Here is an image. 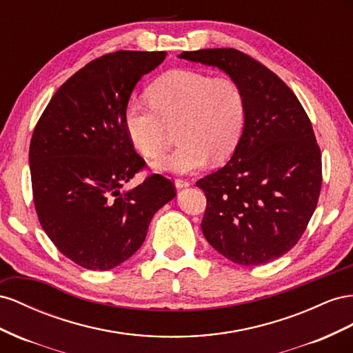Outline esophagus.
I'll use <instances>...</instances> for the list:
<instances>
[{
  "mask_svg": "<svg viewBox=\"0 0 353 353\" xmlns=\"http://www.w3.org/2000/svg\"><path fill=\"white\" fill-rule=\"evenodd\" d=\"M174 183H176V188H179V189L180 188H188L190 185V182L186 179H176Z\"/></svg>",
  "mask_w": 353,
  "mask_h": 353,
  "instance_id": "obj_1",
  "label": "esophagus"
}]
</instances>
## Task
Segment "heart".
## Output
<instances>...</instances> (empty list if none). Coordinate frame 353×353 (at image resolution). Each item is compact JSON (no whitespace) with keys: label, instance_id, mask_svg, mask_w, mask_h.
Returning <instances> with one entry per match:
<instances>
[{"label":"heart","instance_id":"obj_1","mask_svg":"<svg viewBox=\"0 0 353 353\" xmlns=\"http://www.w3.org/2000/svg\"><path fill=\"white\" fill-rule=\"evenodd\" d=\"M149 102L132 99L124 123L133 146L145 158L167 149L171 130L179 145L155 168L188 174L234 154L245 125V97L232 78L174 69L148 88Z\"/></svg>","mask_w":353,"mask_h":353}]
</instances>
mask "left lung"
<instances>
[{
  "instance_id": "8db88e82",
  "label": "left lung",
  "mask_w": 353,
  "mask_h": 353,
  "mask_svg": "<svg viewBox=\"0 0 353 353\" xmlns=\"http://www.w3.org/2000/svg\"><path fill=\"white\" fill-rule=\"evenodd\" d=\"M180 57L221 69L245 97V125L232 158L196 182L207 198L203 234L234 263H269L299 243L318 204L322 163L310 119L283 79L239 50Z\"/></svg>"
}]
</instances>
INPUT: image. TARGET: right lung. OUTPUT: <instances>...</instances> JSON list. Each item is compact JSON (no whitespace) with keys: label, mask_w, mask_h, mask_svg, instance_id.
<instances>
[{"label":"right lung","mask_w":353,"mask_h":353,"mask_svg":"<svg viewBox=\"0 0 353 353\" xmlns=\"http://www.w3.org/2000/svg\"><path fill=\"white\" fill-rule=\"evenodd\" d=\"M165 52L108 53L65 81L39 117L29 146L34 205L57 250L90 270H109L143 244L157 211L176 186L150 174L130 140L124 112L133 88Z\"/></svg>","instance_id":"add662e5"}]
</instances>
